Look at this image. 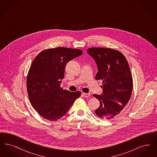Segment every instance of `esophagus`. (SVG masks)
Here are the masks:
<instances>
[{"instance_id":"esophagus-1","label":"esophagus","mask_w":157,"mask_h":157,"mask_svg":"<svg viewBox=\"0 0 157 157\" xmlns=\"http://www.w3.org/2000/svg\"><path fill=\"white\" fill-rule=\"evenodd\" d=\"M82 95H83V97L86 98L90 97V94H88V93H83Z\"/></svg>"}]
</instances>
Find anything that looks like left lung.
<instances>
[{
    "mask_svg": "<svg viewBox=\"0 0 157 157\" xmlns=\"http://www.w3.org/2000/svg\"><path fill=\"white\" fill-rule=\"evenodd\" d=\"M87 52L97 65L95 79L102 81V95H93L100 102L95 114L111 120L122 111L132 95L133 81L128 62L122 53L111 48H90Z\"/></svg>",
    "mask_w": 157,
    "mask_h": 157,
    "instance_id": "8db88e82",
    "label": "left lung"
}]
</instances>
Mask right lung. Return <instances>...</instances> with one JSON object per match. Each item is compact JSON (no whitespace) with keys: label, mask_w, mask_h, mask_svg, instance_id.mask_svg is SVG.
Listing matches in <instances>:
<instances>
[{"label":"right lung","mask_w":157,"mask_h":157,"mask_svg":"<svg viewBox=\"0 0 157 157\" xmlns=\"http://www.w3.org/2000/svg\"><path fill=\"white\" fill-rule=\"evenodd\" d=\"M79 49L58 47L39 53L30 65L26 87L32 107L46 120L56 121L67 113L80 91L72 92L60 87L66 65L81 55Z\"/></svg>","instance_id":"right-lung-1"}]
</instances>
